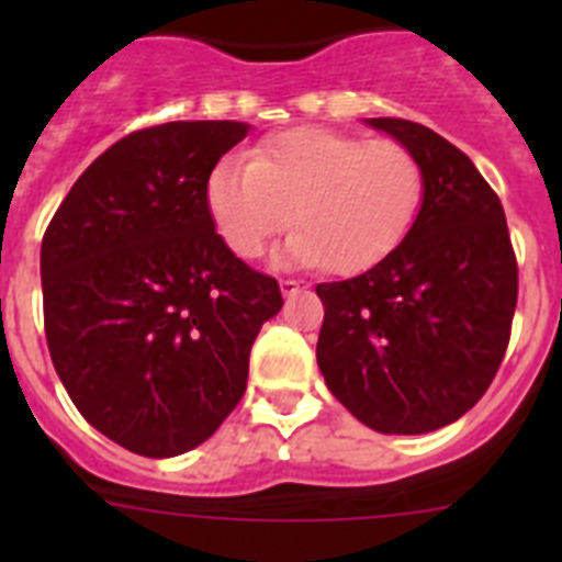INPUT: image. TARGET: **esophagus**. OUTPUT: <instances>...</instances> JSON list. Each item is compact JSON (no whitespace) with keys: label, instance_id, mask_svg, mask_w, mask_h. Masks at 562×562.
<instances>
[{"label":"esophagus","instance_id":"obj_1","mask_svg":"<svg viewBox=\"0 0 562 562\" xmlns=\"http://www.w3.org/2000/svg\"><path fill=\"white\" fill-rule=\"evenodd\" d=\"M297 290H301V281H295V278H284V281H281V292H284L286 297L295 295Z\"/></svg>","mask_w":562,"mask_h":562}]
</instances>
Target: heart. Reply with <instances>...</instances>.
I'll return each instance as SVG.
<instances>
[{
  "label": "heart",
  "instance_id": "b5f03b06",
  "mask_svg": "<svg viewBox=\"0 0 562 562\" xmlns=\"http://www.w3.org/2000/svg\"><path fill=\"white\" fill-rule=\"evenodd\" d=\"M213 227L238 258H258L292 225L286 258L351 276L405 241L425 200V171L396 140L290 128L256 151L227 157L205 186Z\"/></svg>",
  "mask_w": 562,
  "mask_h": 562
}]
</instances>
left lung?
<instances>
[{"label": "left lung", "instance_id": "1", "mask_svg": "<svg viewBox=\"0 0 562 562\" xmlns=\"http://www.w3.org/2000/svg\"><path fill=\"white\" fill-rule=\"evenodd\" d=\"M369 126L416 154L419 216L380 265L317 284V366L351 416L380 434L445 428L490 389L513 335L518 261L498 193L464 151L400 117Z\"/></svg>", "mask_w": 562, "mask_h": 562}]
</instances>
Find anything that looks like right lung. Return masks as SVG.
Returning <instances> with one entry per match:
<instances>
[{"label": "right lung", "instance_id": "right-lung-1", "mask_svg": "<svg viewBox=\"0 0 562 562\" xmlns=\"http://www.w3.org/2000/svg\"><path fill=\"white\" fill-rule=\"evenodd\" d=\"M247 134L173 121L109 146L42 238L44 335L83 419L148 459L193 450L247 389L250 349L284 297L231 252L205 186Z\"/></svg>", "mask_w": 562, "mask_h": 562}]
</instances>
